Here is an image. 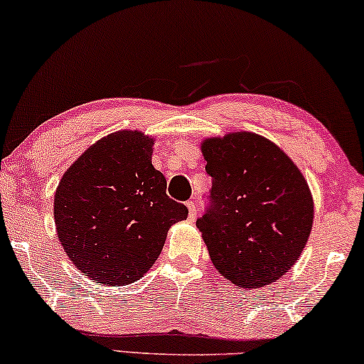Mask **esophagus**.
<instances>
[{
	"mask_svg": "<svg viewBox=\"0 0 364 364\" xmlns=\"http://www.w3.org/2000/svg\"><path fill=\"white\" fill-rule=\"evenodd\" d=\"M187 208H188V216L190 220H195V216H197V203L195 201H187Z\"/></svg>",
	"mask_w": 364,
	"mask_h": 364,
	"instance_id": "obj_1",
	"label": "esophagus"
}]
</instances>
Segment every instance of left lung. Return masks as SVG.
Segmentation results:
<instances>
[{
  "label": "left lung",
  "mask_w": 364,
  "mask_h": 364,
  "mask_svg": "<svg viewBox=\"0 0 364 364\" xmlns=\"http://www.w3.org/2000/svg\"><path fill=\"white\" fill-rule=\"evenodd\" d=\"M201 153L213 187L197 228L215 268L240 288L277 282L303 254L314 221L304 176L252 132L206 138Z\"/></svg>",
  "instance_id": "left-lung-1"
}]
</instances>
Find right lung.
Segmentation results:
<instances>
[{
  "label": "right lung",
  "instance_id": "add662e5",
  "mask_svg": "<svg viewBox=\"0 0 364 364\" xmlns=\"http://www.w3.org/2000/svg\"><path fill=\"white\" fill-rule=\"evenodd\" d=\"M154 138L120 130L100 138L73 163L55 192L61 247L96 283L125 287L146 273L167 231L186 220V205L166 193L151 164Z\"/></svg>",
  "mask_w": 364,
  "mask_h": 364
}]
</instances>
